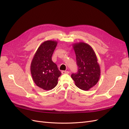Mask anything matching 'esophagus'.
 <instances>
[{
    "label": "esophagus",
    "mask_w": 129,
    "mask_h": 129,
    "mask_svg": "<svg viewBox=\"0 0 129 129\" xmlns=\"http://www.w3.org/2000/svg\"><path fill=\"white\" fill-rule=\"evenodd\" d=\"M69 72L68 71H62L61 72V73L62 74H69Z\"/></svg>",
    "instance_id": "esophagus-1"
}]
</instances>
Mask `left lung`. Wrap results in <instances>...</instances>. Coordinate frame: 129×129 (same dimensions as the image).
<instances>
[{
	"mask_svg": "<svg viewBox=\"0 0 129 129\" xmlns=\"http://www.w3.org/2000/svg\"><path fill=\"white\" fill-rule=\"evenodd\" d=\"M76 54L78 66L77 73L72 74L71 77L76 86L83 90H88L98 82L101 70L96 54L89 45L84 42L73 45Z\"/></svg>",
	"mask_w": 129,
	"mask_h": 129,
	"instance_id": "obj_1",
	"label": "left lung"
}]
</instances>
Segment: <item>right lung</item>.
Here are the masks:
<instances>
[{"mask_svg":"<svg viewBox=\"0 0 129 129\" xmlns=\"http://www.w3.org/2000/svg\"><path fill=\"white\" fill-rule=\"evenodd\" d=\"M57 44L56 41H44L39 47L30 64V72L34 83L39 88L49 90L55 88L61 73L52 60Z\"/></svg>","mask_w":129,"mask_h":129,"instance_id":"obj_1","label":"right lung"}]
</instances>
